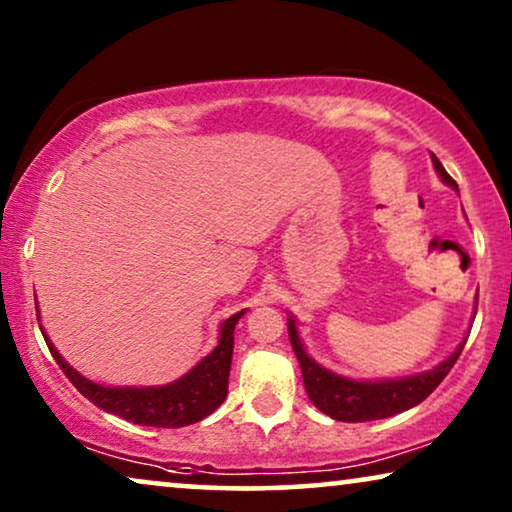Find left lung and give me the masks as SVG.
<instances>
[{
	"label": "left lung",
	"instance_id": "8db88e82",
	"mask_svg": "<svg viewBox=\"0 0 512 512\" xmlns=\"http://www.w3.org/2000/svg\"><path fill=\"white\" fill-rule=\"evenodd\" d=\"M431 160L440 179L452 188H457V181L445 172V167L440 165V160L433 153ZM289 338L293 352L298 356L300 370H303L307 396L324 415L338 419V422H373V419H384L415 408L417 403H422L445 380V375L450 373L459 359L461 349L466 345V342H461L450 359H445L440 366L429 370V373L391 382H354L347 380V377L328 373L326 368H321L319 363H314L307 356L293 319H289Z\"/></svg>",
	"mask_w": 512,
	"mask_h": 512
}]
</instances>
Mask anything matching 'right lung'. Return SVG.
<instances>
[{"label": "right lung", "instance_id": "add662e5", "mask_svg": "<svg viewBox=\"0 0 512 512\" xmlns=\"http://www.w3.org/2000/svg\"><path fill=\"white\" fill-rule=\"evenodd\" d=\"M242 314L244 312H237L223 321L219 345L191 373H186L177 382L167 384V387L149 389H111L86 380L74 368L67 366V361L51 345L46 333H41H44L46 345L51 349L53 359L58 361L62 373L97 408L111 412L116 417L128 419L132 424L158 426V429H179V426L195 424L207 415H212L223 403V398H226L230 363H233V333Z\"/></svg>", "mask_w": 512, "mask_h": 512}]
</instances>
